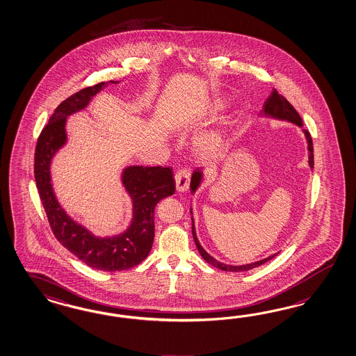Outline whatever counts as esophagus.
<instances>
[{"label": "esophagus", "instance_id": "34e87169", "mask_svg": "<svg viewBox=\"0 0 356 356\" xmlns=\"http://www.w3.org/2000/svg\"><path fill=\"white\" fill-rule=\"evenodd\" d=\"M175 186L179 193H184L190 187V172L186 169H181L175 174Z\"/></svg>", "mask_w": 356, "mask_h": 356}]
</instances>
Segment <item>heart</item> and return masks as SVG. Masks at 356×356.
Segmentation results:
<instances>
[{
	"label": "heart",
	"mask_w": 356,
	"mask_h": 356,
	"mask_svg": "<svg viewBox=\"0 0 356 356\" xmlns=\"http://www.w3.org/2000/svg\"><path fill=\"white\" fill-rule=\"evenodd\" d=\"M224 105L217 104L216 109H221ZM196 152L203 157H212L214 154L221 152L224 148V138L220 132L205 131L196 136L195 139Z\"/></svg>",
	"instance_id": "heart-1"
}]
</instances>
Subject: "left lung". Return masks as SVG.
I'll use <instances>...</instances> for the list:
<instances>
[{
  "label": "left lung",
  "instance_id": "obj_1",
  "mask_svg": "<svg viewBox=\"0 0 356 356\" xmlns=\"http://www.w3.org/2000/svg\"><path fill=\"white\" fill-rule=\"evenodd\" d=\"M260 115H265V117H270L273 120H280V121H287V122L294 123L299 127H303V121L299 115V113L296 112L294 109V106L287 102L284 99L282 95H280L278 92L273 90V92L270 93V96L266 99V102H264V106H263V111L260 112ZM305 132V139H307V147H308V165L311 169H314V144H312V138L309 135V132L307 130H303ZM204 174L202 172L200 168H197L195 172H193V177H191V183H190V187H191V193H195L197 191V188L200 187V184L203 182ZM190 212L193 214V208L190 209ZM193 236L195 244L197 247V251L199 254H202L204 260L208 263V264L213 265L216 268L221 269V270H226V272H245V270H250L252 268H256L259 265L264 264L266 261L272 260L277 254H270L268 257H265L263 260H259V261H254L251 264L245 265H229L224 264L218 260H216L214 257H212L211 254H208L202 244L199 243L197 241V236H196V232H195V224H193Z\"/></svg>",
  "mask_w": 356,
  "mask_h": 356
}]
</instances>
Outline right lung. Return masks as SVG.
<instances>
[{"label":"right lung","mask_w":356,"mask_h":356,"mask_svg":"<svg viewBox=\"0 0 356 356\" xmlns=\"http://www.w3.org/2000/svg\"><path fill=\"white\" fill-rule=\"evenodd\" d=\"M109 83L118 84L120 81ZM109 83L102 81L87 87L57 106L36 144L35 181L51 230L60 243L93 269L117 272L142 263L149 254L154 238V208L175 191L172 169L143 165L123 169L121 181L131 199V224L123 233L104 238L93 235L66 213L54 193L51 175L54 154L67 143V117L87 108L92 97Z\"/></svg>","instance_id":"right-lung-1"}]
</instances>
